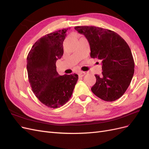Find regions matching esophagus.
Returning a JSON list of instances; mask_svg holds the SVG:
<instances>
[{"instance_id":"34e87169","label":"esophagus","mask_w":149,"mask_h":149,"mask_svg":"<svg viewBox=\"0 0 149 149\" xmlns=\"http://www.w3.org/2000/svg\"><path fill=\"white\" fill-rule=\"evenodd\" d=\"M85 74H86L85 72H83V71L80 72V73H79V74H78L79 77H83V76H84Z\"/></svg>"}]
</instances>
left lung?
<instances>
[{"label": "left lung", "instance_id": "1", "mask_svg": "<svg viewBox=\"0 0 149 149\" xmlns=\"http://www.w3.org/2000/svg\"><path fill=\"white\" fill-rule=\"evenodd\" d=\"M89 42L92 58L101 61L102 72L95 74L96 82L91 88L96 96L114 101L123 95L134 73L131 50L125 40L113 31L94 26H75Z\"/></svg>", "mask_w": 149, "mask_h": 149}]
</instances>
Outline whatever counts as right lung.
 <instances>
[{"label":"right lung","instance_id":"right-lung-1","mask_svg":"<svg viewBox=\"0 0 149 149\" xmlns=\"http://www.w3.org/2000/svg\"><path fill=\"white\" fill-rule=\"evenodd\" d=\"M68 29L49 33L35 43L27 56L28 78L38 100L51 108L60 107L69 101L78 81L76 74L60 76L56 62L63 55L64 40Z\"/></svg>","mask_w":149,"mask_h":149}]
</instances>
